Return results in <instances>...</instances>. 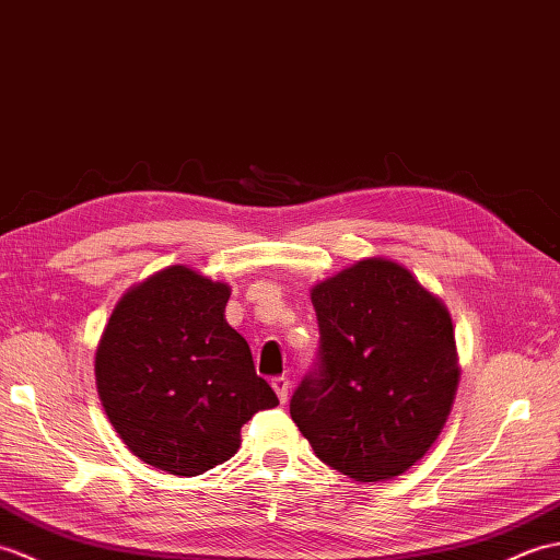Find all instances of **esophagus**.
Returning <instances> with one entry per match:
<instances>
[{"instance_id":"34e87169","label":"esophagus","mask_w":560,"mask_h":560,"mask_svg":"<svg viewBox=\"0 0 560 560\" xmlns=\"http://www.w3.org/2000/svg\"><path fill=\"white\" fill-rule=\"evenodd\" d=\"M270 385H272V390L278 393L280 402H288V395H290V381L284 378V376H276V378L270 381Z\"/></svg>"}]
</instances>
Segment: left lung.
Here are the masks:
<instances>
[{"instance_id":"left-lung-1","label":"left lung","mask_w":560,"mask_h":560,"mask_svg":"<svg viewBox=\"0 0 560 560\" xmlns=\"http://www.w3.org/2000/svg\"><path fill=\"white\" fill-rule=\"evenodd\" d=\"M318 357L290 400L314 453L354 481L402 475L451 415L459 366L448 308L405 266L364 258L312 290Z\"/></svg>"}]
</instances>
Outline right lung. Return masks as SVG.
I'll list each match as a JSON object with an SVG mask.
<instances>
[{"instance_id":"right-lung-1","label":"right lung","mask_w":560,"mask_h":560,"mask_svg":"<svg viewBox=\"0 0 560 560\" xmlns=\"http://www.w3.org/2000/svg\"><path fill=\"white\" fill-rule=\"evenodd\" d=\"M230 284L170 266L117 302L95 352V383L127 448L196 477L240 451V431L278 395L225 320Z\"/></svg>"}]
</instances>
